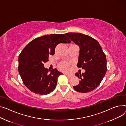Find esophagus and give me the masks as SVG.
<instances>
[{"label": "esophagus", "mask_w": 126, "mask_h": 126, "mask_svg": "<svg viewBox=\"0 0 126 126\" xmlns=\"http://www.w3.org/2000/svg\"><path fill=\"white\" fill-rule=\"evenodd\" d=\"M67 77H68V78H71L72 77V75L70 74H65Z\"/></svg>", "instance_id": "34e87169"}]
</instances>
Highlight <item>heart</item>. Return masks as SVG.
Segmentation results:
<instances>
[{
  "mask_svg": "<svg viewBox=\"0 0 126 126\" xmlns=\"http://www.w3.org/2000/svg\"><path fill=\"white\" fill-rule=\"evenodd\" d=\"M71 62H61L58 67L59 69L65 72H68L70 71V66L71 65Z\"/></svg>",
  "mask_w": 126,
  "mask_h": 126,
  "instance_id": "heart-1",
  "label": "heart"
}]
</instances>
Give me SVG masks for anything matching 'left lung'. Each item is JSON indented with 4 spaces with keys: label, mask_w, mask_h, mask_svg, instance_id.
I'll list each match as a JSON object with an SVG mask.
<instances>
[{
    "label": "left lung",
    "mask_w": 126,
    "mask_h": 126,
    "mask_svg": "<svg viewBox=\"0 0 126 126\" xmlns=\"http://www.w3.org/2000/svg\"><path fill=\"white\" fill-rule=\"evenodd\" d=\"M65 35L79 47L77 66L85 70L76 73L80 79L74 89L80 93H88L96 89L106 72V57L98 42L90 36L79 33H67Z\"/></svg>",
    "instance_id": "left-lung-1"
}]
</instances>
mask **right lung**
<instances>
[{
    "label": "right lung",
    "instance_id": "obj_1",
    "mask_svg": "<svg viewBox=\"0 0 126 126\" xmlns=\"http://www.w3.org/2000/svg\"><path fill=\"white\" fill-rule=\"evenodd\" d=\"M63 34L46 35L33 39L22 50L19 56L18 71L24 84L30 91L39 95H47L56 87L57 79L62 73L57 69L45 68L44 63L49 55L55 54L59 44L70 43Z\"/></svg>",
    "mask_w": 126,
    "mask_h": 126
}]
</instances>
